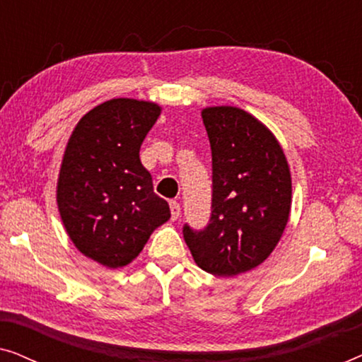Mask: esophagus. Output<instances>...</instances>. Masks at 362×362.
<instances>
[{"mask_svg": "<svg viewBox=\"0 0 362 362\" xmlns=\"http://www.w3.org/2000/svg\"><path fill=\"white\" fill-rule=\"evenodd\" d=\"M170 209H171V219L176 221L177 217H180V214H181V206H180V202H177V201H171V202H170Z\"/></svg>", "mask_w": 362, "mask_h": 362, "instance_id": "34e87169", "label": "esophagus"}]
</instances>
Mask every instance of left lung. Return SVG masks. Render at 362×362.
I'll return each mask as SVG.
<instances>
[{
  "label": "left lung",
  "instance_id": "left-lung-1",
  "mask_svg": "<svg viewBox=\"0 0 362 362\" xmlns=\"http://www.w3.org/2000/svg\"><path fill=\"white\" fill-rule=\"evenodd\" d=\"M212 153L209 224L182 235L192 259L217 276L255 269L284 234L291 206L286 158L269 128L240 108L202 110Z\"/></svg>",
  "mask_w": 362,
  "mask_h": 362
}]
</instances>
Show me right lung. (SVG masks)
<instances>
[{
	"instance_id": "1",
	"label": "right lung",
	"mask_w": 362,
	"mask_h": 362,
	"mask_svg": "<svg viewBox=\"0 0 362 362\" xmlns=\"http://www.w3.org/2000/svg\"><path fill=\"white\" fill-rule=\"evenodd\" d=\"M160 113L151 102H103L81 118L64 153L57 181L64 227L83 255L110 269L130 264L171 217L140 161Z\"/></svg>"
}]
</instances>
